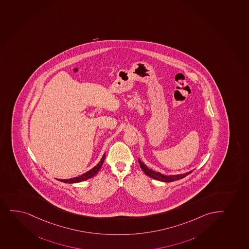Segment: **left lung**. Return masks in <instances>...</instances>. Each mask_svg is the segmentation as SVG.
I'll return each mask as SVG.
<instances>
[{
    "instance_id": "left-lung-1",
    "label": "left lung",
    "mask_w": 249,
    "mask_h": 249,
    "mask_svg": "<svg viewBox=\"0 0 249 249\" xmlns=\"http://www.w3.org/2000/svg\"><path fill=\"white\" fill-rule=\"evenodd\" d=\"M138 162L140 164L141 168L142 169V171H144V173H145L146 176H148L149 177H151L152 179L159 180V181L172 182L175 181V180H178V179H183L184 177L188 176V175H190V174L194 171L193 170V171H190L184 174H180V175L165 176V175H162V174L160 173V172H157V171H153V170H151V169H149L140 159H138Z\"/></svg>"
}]
</instances>
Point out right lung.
<instances>
[{"label": "right lung", "instance_id": "obj_1", "mask_svg": "<svg viewBox=\"0 0 249 249\" xmlns=\"http://www.w3.org/2000/svg\"><path fill=\"white\" fill-rule=\"evenodd\" d=\"M105 157H106V156H105V153H104V156L102 157V159L100 160V161H99L94 167L91 169L90 171H87L86 173L83 174L81 176H78V177H74V178H71V179H57L59 180V181L68 183V184H73V183H78V182L84 181V180H86V179H90V178H92V176H94L98 174V171H99L101 167H102V165L104 164Z\"/></svg>", "mask_w": 249, "mask_h": 249}]
</instances>
